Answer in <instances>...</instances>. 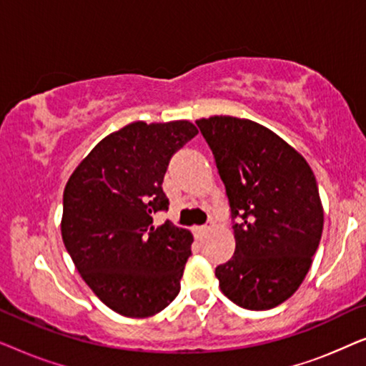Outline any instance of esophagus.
I'll list each match as a JSON object with an SVG mask.
<instances>
[{
	"instance_id": "obj_1",
	"label": "esophagus",
	"mask_w": 366,
	"mask_h": 366,
	"mask_svg": "<svg viewBox=\"0 0 366 366\" xmlns=\"http://www.w3.org/2000/svg\"><path fill=\"white\" fill-rule=\"evenodd\" d=\"M208 229H209V227H207V224H204V227H194V234H197L198 238H202L208 233Z\"/></svg>"
}]
</instances>
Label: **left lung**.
Returning a JSON list of instances; mask_svg holds the SVG:
<instances>
[{"label":"left lung","instance_id":"left-lung-1","mask_svg":"<svg viewBox=\"0 0 366 366\" xmlns=\"http://www.w3.org/2000/svg\"><path fill=\"white\" fill-rule=\"evenodd\" d=\"M197 124L224 183L237 242L232 259L214 269L219 288L242 308L278 307L307 277L322 238L323 207L312 168L252 119L212 117Z\"/></svg>","mask_w":366,"mask_h":366}]
</instances>
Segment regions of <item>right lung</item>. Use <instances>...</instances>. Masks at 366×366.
I'll return each instance as SVG.
<instances>
[{"label": "right lung", "instance_id": "obj_1", "mask_svg": "<svg viewBox=\"0 0 366 366\" xmlns=\"http://www.w3.org/2000/svg\"><path fill=\"white\" fill-rule=\"evenodd\" d=\"M197 134L187 119L129 123L103 138L64 188V247L93 293L123 317H153L179 293L193 234L172 222L154 227L153 214L168 209L169 159Z\"/></svg>", "mask_w": 366, "mask_h": 366}]
</instances>
